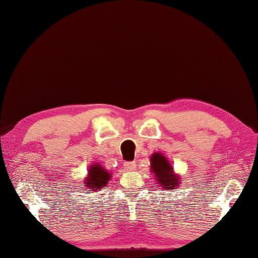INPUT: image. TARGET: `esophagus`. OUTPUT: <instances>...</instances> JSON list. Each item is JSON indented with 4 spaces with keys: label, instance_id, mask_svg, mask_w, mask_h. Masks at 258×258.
Returning a JSON list of instances; mask_svg holds the SVG:
<instances>
[{
    "label": "esophagus",
    "instance_id": "1",
    "mask_svg": "<svg viewBox=\"0 0 258 258\" xmlns=\"http://www.w3.org/2000/svg\"><path fill=\"white\" fill-rule=\"evenodd\" d=\"M124 165H125L126 170L133 171V170H135V169H136V163H135V162H126Z\"/></svg>",
    "mask_w": 258,
    "mask_h": 258
}]
</instances>
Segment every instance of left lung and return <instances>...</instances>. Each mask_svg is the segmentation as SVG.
<instances>
[{"label":"left lung","mask_w":258,"mask_h":258,"mask_svg":"<svg viewBox=\"0 0 258 258\" xmlns=\"http://www.w3.org/2000/svg\"><path fill=\"white\" fill-rule=\"evenodd\" d=\"M151 172H153L159 185L164 190H174L178 186L180 179L174 174L172 165L164 155L154 153L151 155Z\"/></svg>","instance_id":"8db88e82"}]
</instances>
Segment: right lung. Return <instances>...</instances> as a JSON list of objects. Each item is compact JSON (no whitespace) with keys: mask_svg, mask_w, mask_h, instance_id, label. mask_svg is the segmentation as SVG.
Segmentation results:
<instances>
[{"mask_svg":"<svg viewBox=\"0 0 258 258\" xmlns=\"http://www.w3.org/2000/svg\"><path fill=\"white\" fill-rule=\"evenodd\" d=\"M110 174L105 169H103L102 165L99 164H93L90 165L88 170V174L85 179V186L92 190H99L106 186L110 180Z\"/></svg>","mask_w":258,"mask_h":258,"instance_id":"1","label":"right lung"}]
</instances>
